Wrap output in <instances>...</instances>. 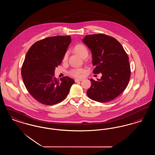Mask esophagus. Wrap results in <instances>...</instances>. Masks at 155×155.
<instances>
[{
	"label": "esophagus",
	"mask_w": 155,
	"mask_h": 155,
	"mask_svg": "<svg viewBox=\"0 0 155 155\" xmlns=\"http://www.w3.org/2000/svg\"><path fill=\"white\" fill-rule=\"evenodd\" d=\"M82 80H83L82 79H75V82H77L82 81Z\"/></svg>",
	"instance_id": "34e87169"
}]
</instances>
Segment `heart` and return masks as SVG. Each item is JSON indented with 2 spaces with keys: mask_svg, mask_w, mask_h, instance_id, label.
Wrapping results in <instances>:
<instances>
[{
  "mask_svg": "<svg viewBox=\"0 0 155 155\" xmlns=\"http://www.w3.org/2000/svg\"><path fill=\"white\" fill-rule=\"evenodd\" d=\"M74 52L77 54L81 58L84 59L88 55V51L87 48L82 44L76 45L73 49ZM68 58V52H66L63 58V61H66ZM84 73V69L83 68H74L69 71L68 74L75 77H80Z\"/></svg>",
  "mask_w": 155,
  "mask_h": 155,
  "instance_id": "obj_1",
  "label": "heart"
}]
</instances>
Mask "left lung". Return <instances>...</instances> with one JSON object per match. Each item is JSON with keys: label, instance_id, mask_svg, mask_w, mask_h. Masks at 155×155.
<instances>
[{"label": "left lung", "instance_id": "obj_1", "mask_svg": "<svg viewBox=\"0 0 155 155\" xmlns=\"http://www.w3.org/2000/svg\"><path fill=\"white\" fill-rule=\"evenodd\" d=\"M82 42L91 51L94 74L101 73V79H90L89 97L107 102L119 96L127 87L131 75L128 57L120 43L104 34L86 35Z\"/></svg>", "mask_w": 155, "mask_h": 155}]
</instances>
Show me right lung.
<instances>
[{"label":"right lung","instance_id":"add662e5","mask_svg":"<svg viewBox=\"0 0 155 155\" xmlns=\"http://www.w3.org/2000/svg\"><path fill=\"white\" fill-rule=\"evenodd\" d=\"M71 41L70 36L48 37L32 45L27 53L21 68L23 82L39 102L53 105L68 95L74 80L64 77L59 81L54 75Z\"/></svg>","mask_w":155,"mask_h":155}]
</instances>
